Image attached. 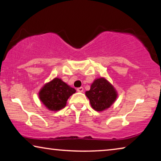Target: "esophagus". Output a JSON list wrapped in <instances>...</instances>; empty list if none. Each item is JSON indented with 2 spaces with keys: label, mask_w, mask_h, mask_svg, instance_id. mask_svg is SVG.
Listing matches in <instances>:
<instances>
[{
  "label": "esophagus",
  "mask_w": 161,
  "mask_h": 161,
  "mask_svg": "<svg viewBox=\"0 0 161 161\" xmlns=\"http://www.w3.org/2000/svg\"><path fill=\"white\" fill-rule=\"evenodd\" d=\"M83 87H79V88H78V89H77V91H78V92H83Z\"/></svg>",
  "instance_id": "obj_1"
}]
</instances>
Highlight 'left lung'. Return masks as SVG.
Instances as JSON below:
<instances>
[{"mask_svg":"<svg viewBox=\"0 0 161 161\" xmlns=\"http://www.w3.org/2000/svg\"><path fill=\"white\" fill-rule=\"evenodd\" d=\"M86 95L89 100L92 108L101 112L109 108L114 104L118 93L108 80L101 77L94 80L89 91L86 92Z\"/></svg>","mask_w":161,"mask_h":161,"instance_id":"left-lung-1","label":"left lung"}]
</instances>
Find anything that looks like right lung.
I'll return each instance as SVG.
<instances>
[{"label": "right lung", "instance_id": "add662e5", "mask_svg": "<svg viewBox=\"0 0 161 161\" xmlns=\"http://www.w3.org/2000/svg\"><path fill=\"white\" fill-rule=\"evenodd\" d=\"M75 92L61 78H55L42 87L39 98L48 110L57 111L66 106L67 100Z\"/></svg>", "mask_w": 161, "mask_h": 161}]
</instances>
